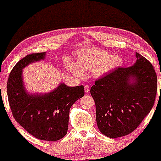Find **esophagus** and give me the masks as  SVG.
I'll return each mask as SVG.
<instances>
[{
    "label": "esophagus",
    "instance_id": "34e87169",
    "mask_svg": "<svg viewBox=\"0 0 161 161\" xmlns=\"http://www.w3.org/2000/svg\"><path fill=\"white\" fill-rule=\"evenodd\" d=\"M90 91V87L88 85H85V92L86 93H87V92H89Z\"/></svg>",
    "mask_w": 161,
    "mask_h": 161
}]
</instances>
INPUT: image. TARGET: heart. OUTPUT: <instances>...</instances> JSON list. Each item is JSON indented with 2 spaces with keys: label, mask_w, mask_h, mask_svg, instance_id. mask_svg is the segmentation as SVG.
I'll list each match as a JSON object with an SVG mask.
<instances>
[{
  "label": "heart",
  "mask_w": 161,
  "mask_h": 161,
  "mask_svg": "<svg viewBox=\"0 0 161 161\" xmlns=\"http://www.w3.org/2000/svg\"><path fill=\"white\" fill-rule=\"evenodd\" d=\"M123 63V59L119 55H112L107 52L97 48L81 50L77 54V66L69 63L68 69L78 77H83L82 71H92L96 76H101L108 73Z\"/></svg>",
  "instance_id": "1"
}]
</instances>
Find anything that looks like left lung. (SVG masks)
I'll return each instance as SVG.
<instances>
[{
  "instance_id": "obj_1",
  "label": "left lung",
  "mask_w": 161,
  "mask_h": 161,
  "mask_svg": "<svg viewBox=\"0 0 161 161\" xmlns=\"http://www.w3.org/2000/svg\"><path fill=\"white\" fill-rule=\"evenodd\" d=\"M135 64L118 68L95 81L90 94L96 103L99 130L109 138L133 132L155 103L157 75L151 63L136 53Z\"/></svg>"
}]
</instances>
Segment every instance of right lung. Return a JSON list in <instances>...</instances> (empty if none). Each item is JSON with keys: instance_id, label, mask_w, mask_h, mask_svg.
Masks as SVG:
<instances>
[{"instance_id": "add662e5", "label": "right lung", "mask_w": 161, "mask_h": 161, "mask_svg": "<svg viewBox=\"0 0 161 161\" xmlns=\"http://www.w3.org/2000/svg\"><path fill=\"white\" fill-rule=\"evenodd\" d=\"M45 53H33L22 58L8 76L7 95L15 120L33 136L55 142L66 135L69 110L85 95L83 85L69 87L61 83L46 94H29L25 89L22 69L31 63L44 60Z\"/></svg>"}]
</instances>
